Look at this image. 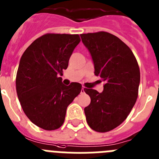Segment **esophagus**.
Wrapping results in <instances>:
<instances>
[{
  "instance_id": "1",
  "label": "esophagus",
  "mask_w": 159,
  "mask_h": 159,
  "mask_svg": "<svg viewBox=\"0 0 159 159\" xmlns=\"http://www.w3.org/2000/svg\"><path fill=\"white\" fill-rule=\"evenodd\" d=\"M84 92H85V89H84V87H83V88L81 89V93H84Z\"/></svg>"
}]
</instances>
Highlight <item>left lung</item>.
Masks as SVG:
<instances>
[{"label": "left lung", "instance_id": "obj_1", "mask_svg": "<svg viewBox=\"0 0 159 159\" xmlns=\"http://www.w3.org/2000/svg\"><path fill=\"white\" fill-rule=\"evenodd\" d=\"M83 44L92 56L95 75L105 82L103 91L85 89L91 103L84 107L86 121L99 133L111 131L126 119L138 96L140 68L133 52L107 32L83 34Z\"/></svg>", "mask_w": 159, "mask_h": 159}]
</instances>
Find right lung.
I'll return each instance as SVG.
<instances>
[{"instance_id":"obj_1","label":"right lung","mask_w":159,"mask_h":159,"mask_svg":"<svg viewBox=\"0 0 159 159\" xmlns=\"http://www.w3.org/2000/svg\"><path fill=\"white\" fill-rule=\"evenodd\" d=\"M81 41L78 34H47L23 52L16 75L18 98L27 118L45 130L59 129L66 108L81 93V84L62 82L73 51Z\"/></svg>"}]
</instances>
